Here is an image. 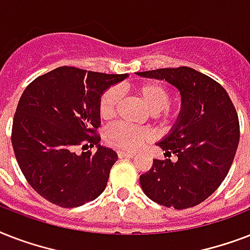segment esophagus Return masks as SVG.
Masks as SVG:
<instances>
[{
  "label": "esophagus",
  "instance_id": "34e87169",
  "mask_svg": "<svg viewBox=\"0 0 250 250\" xmlns=\"http://www.w3.org/2000/svg\"><path fill=\"white\" fill-rule=\"evenodd\" d=\"M133 156H135L133 153L123 152V150H119V152H118V157H119V158H132Z\"/></svg>",
  "mask_w": 250,
  "mask_h": 250
}]
</instances>
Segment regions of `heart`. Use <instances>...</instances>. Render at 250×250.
Returning <instances> with one entry per match:
<instances>
[{"instance_id":"heart-1","label":"heart","mask_w":250,"mask_h":250,"mask_svg":"<svg viewBox=\"0 0 250 250\" xmlns=\"http://www.w3.org/2000/svg\"><path fill=\"white\" fill-rule=\"evenodd\" d=\"M132 92L141 98L145 107L152 113L153 119L161 125H170L178 117V107L170 105L171 92L161 82H143L132 85ZM121 100V93L115 86H110L98 98V114L102 119L114 117ZM152 139L146 128L132 127L125 123H115L106 129V143L114 148L133 152Z\"/></svg>"}]
</instances>
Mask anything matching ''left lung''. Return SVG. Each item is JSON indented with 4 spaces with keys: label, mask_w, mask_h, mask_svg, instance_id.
Masks as SVG:
<instances>
[{
    "label": "left lung",
    "mask_w": 250,
    "mask_h": 250,
    "mask_svg": "<svg viewBox=\"0 0 250 250\" xmlns=\"http://www.w3.org/2000/svg\"><path fill=\"white\" fill-rule=\"evenodd\" d=\"M166 80L182 94V111L174 128L158 143L167 160H153L140 176L152 201L183 210L196 206L218 189L236 154L240 125L235 105L221 84L190 67L137 72ZM171 154L177 158L169 160Z\"/></svg>",
    "instance_id": "left-lung-1"
}]
</instances>
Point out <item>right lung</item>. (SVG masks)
I'll use <instances>...</instances> for the list:
<instances>
[{
  "label": "right lung",
  "instance_id": "right-lung-1",
  "mask_svg": "<svg viewBox=\"0 0 250 250\" xmlns=\"http://www.w3.org/2000/svg\"><path fill=\"white\" fill-rule=\"evenodd\" d=\"M127 76L62 66L27 85L14 115L11 143L24 178L45 200L76 208L104 192L118 156L98 144V98ZM88 144L98 152L76 153Z\"/></svg>",
  "mask_w": 250,
  "mask_h": 250
}]
</instances>
